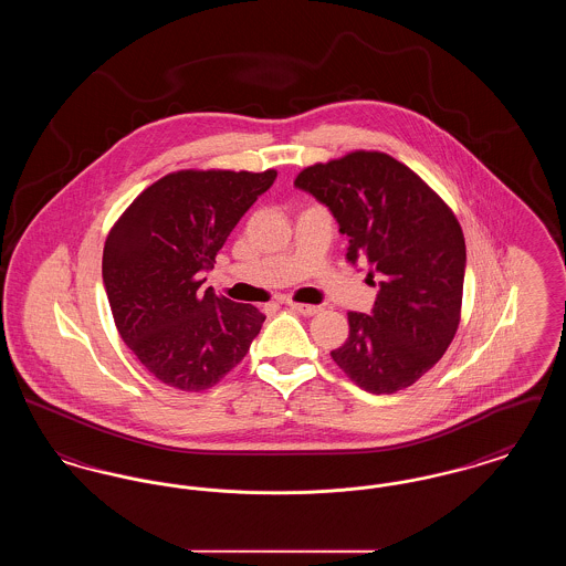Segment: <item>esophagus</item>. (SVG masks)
Wrapping results in <instances>:
<instances>
[{"label": "esophagus", "mask_w": 566, "mask_h": 566, "mask_svg": "<svg viewBox=\"0 0 566 566\" xmlns=\"http://www.w3.org/2000/svg\"><path fill=\"white\" fill-rule=\"evenodd\" d=\"M286 305L291 310H295L296 314H303V316H312V314L321 312L318 305H307V303H296V301H286Z\"/></svg>", "instance_id": "34e87169"}]
</instances>
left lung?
Listing matches in <instances>:
<instances>
[{"label":"left lung","instance_id":"8db88e82","mask_svg":"<svg viewBox=\"0 0 566 566\" xmlns=\"http://www.w3.org/2000/svg\"><path fill=\"white\" fill-rule=\"evenodd\" d=\"M295 187L337 218L350 238L348 261L384 275L374 312H348L350 335L333 360L374 395L416 384L460 324L467 248L457 216L413 169L379 150L314 163Z\"/></svg>","mask_w":566,"mask_h":566}]
</instances>
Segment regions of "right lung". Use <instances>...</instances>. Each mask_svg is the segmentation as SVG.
Masks as SVG:
<instances>
[{
	"mask_svg": "<svg viewBox=\"0 0 566 566\" xmlns=\"http://www.w3.org/2000/svg\"><path fill=\"white\" fill-rule=\"evenodd\" d=\"M277 171L180 169L142 190L109 229L104 286L123 342L163 384L199 392L227 376L265 323L201 291V271Z\"/></svg>",
	"mask_w": 566,
	"mask_h": 566,
	"instance_id": "1",
	"label": "right lung"
}]
</instances>
